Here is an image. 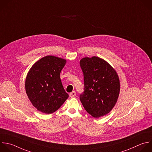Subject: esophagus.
I'll return each instance as SVG.
<instances>
[{
    "label": "esophagus",
    "mask_w": 152,
    "mask_h": 152,
    "mask_svg": "<svg viewBox=\"0 0 152 152\" xmlns=\"http://www.w3.org/2000/svg\"><path fill=\"white\" fill-rule=\"evenodd\" d=\"M76 92L75 91H73L71 93H70V94H69L70 97H74L76 96Z\"/></svg>",
    "instance_id": "obj_1"
}]
</instances>
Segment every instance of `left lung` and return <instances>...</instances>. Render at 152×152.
<instances>
[{"label": "left lung", "mask_w": 152, "mask_h": 152, "mask_svg": "<svg viewBox=\"0 0 152 152\" xmlns=\"http://www.w3.org/2000/svg\"><path fill=\"white\" fill-rule=\"evenodd\" d=\"M83 73L84 91L80 100L86 111L94 118L109 113L115 106L120 92V82L115 70L97 57L80 61Z\"/></svg>", "instance_id": "left-lung-1"}]
</instances>
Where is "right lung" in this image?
Wrapping results in <instances>:
<instances>
[{"instance_id":"1","label":"right lung","mask_w":152,"mask_h":152,"mask_svg":"<svg viewBox=\"0 0 152 152\" xmlns=\"http://www.w3.org/2000/svg\"><path fill=\"white\" fill-rule=\"evenodd\" d=\"M66 63L64 59L48 56L36 62L28 71L26 91L37 110L45 114L53 113L68 98L60 76Z\"/></svg>"}]
</instances>
